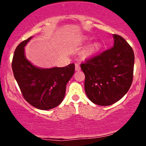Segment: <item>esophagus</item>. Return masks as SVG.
<instances>
[{"label":"esophagus","instance_id":"esophagus-1","mask_svg":"<svg viewBox=\"0 0 146 146\" xmlns=\"http://www.w3.org/2000/svg\"><path fill=\"white\" fill-rule=\"evenodd\" d=\"M75 71H79L80 70V65H79V64H75Z\"/></svg>","mask_w":146,"mask_h":146}]
</instances>
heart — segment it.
Wrapping results in <instances>:
<instances>
[{
    "label": "heart",
    "mask_w": 146,
    "mask_h": 146,
    "mask_svg": "<svg viewBox=\"0 0 146 146\" xmlns=\"http://www.w3.org/2000/svg\"><path fill=\"white\" fill-rule=\"evenodd\" d=\"M87 40H88V38H83L82 39V40L80 41V42L82 43L84 42ZM100 43L99 42L93 43V44H90V46H88V47H87L86 49L82 52V56L83 57H84V58H86V57H88L89 56H91V55H93V53H95V52L98 51V50L100 49Z\"/></svg>",
    "instance_id": "heart-1"
}]
</instances>
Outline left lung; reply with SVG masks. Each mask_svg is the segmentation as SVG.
<instances>
[{"mask_svg": "<svg viewBox=\"0 0 146 146\" xmlns=\"http://www.w3.org/2000/svg\"><path fill=\"white\" fill-rule=\"evenodd\" d=\"M114 45L84 63V89L88 99L100 106H110L121 100L131 86L135 55L121 36L113 34Z\"/></svg>", "mask_w": 146, "mask_h": 146, "instance_id": "1", "label": "left lung"}]
</instances>
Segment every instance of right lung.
I'll use <instances>...</instances> for the list:
<instances>
[{
    "label": "right lung",
    "instance_id": "1",
    "mask_svg": "<svg viewBox=\"0 0 146 146\" xmlns=\"http://www.w3.org/2000/svg\"><path fill=\"white\" fill-rule=\"evenodd\" d=\"M31 38L20 43L15 50L13 73L25 100L38 109L50 110L62 102L66 84L74 74L75 64L51 68L33 66L25 58L24 48Z\"/></svg>",
    "mask_w": 146,
    "mask_h": 146
}]
</instances>
